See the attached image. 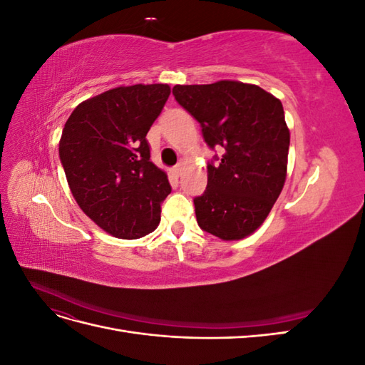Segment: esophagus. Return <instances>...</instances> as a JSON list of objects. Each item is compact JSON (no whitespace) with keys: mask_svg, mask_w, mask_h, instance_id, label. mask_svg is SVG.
I'll list each match as a JSON object with an SVG mask.
<instances>
[{"mask_svg":"<svg viewBox=\"0 0 365 365\" xmlns=\"http://www.w3.org/2000/svg\"><path fill=\"white\" fill-rule=\"evenodd\" d=\"M182 168H184V161H180L178 164L175 165V168L172 169V172H173V175L175 176H180L181 175V172H182Z\"/></svg>","mask_w":365,"mask_h":365,"instance_id":"obj_1","label":"esophagus"}]
</instances>
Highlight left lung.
<instances>
[{
  "instance_id": "obj_1",
  "label": "left lung",
  "mask_w": 365,
  "mask_h": 365,
  "mask_svg": "<svg viewBox=\"0 0 365 365\" xmlns=\"http://www.w3.org/2000/svg\"><path fill=\"white\" fill-rule=\"evenodd\" d=\"M172 93L200 121L207 146L224 149L207 164V189L193 200L197 225L222 240L250 236L286 180L289 129L282 102L257 85L235 81L175 85Z\"/></svg>"
}]
</instances>
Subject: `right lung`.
I'll return each mask as SVG.
<instances>
[{
	"label": "right lung",
	"mask_w": 365,
	"mask_h": 365,
	"mask_svg": "<svg viewBox=\"0 0 365 365\" xmlns=\"http://www.w3.org/2000/svg\"><path fill=\"white\" fill-rule=\"evenodd\" d=\"M169 94L164 83L114 88L82 102L62 130L59 158L74 200L115 237L152 233L172 192L146 138Z\"/></svg>",
	"instance_id": "obj_1"
}]
</instances>
